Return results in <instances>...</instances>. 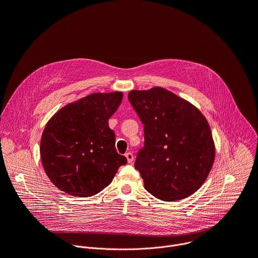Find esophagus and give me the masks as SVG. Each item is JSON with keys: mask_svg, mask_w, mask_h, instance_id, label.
<instances>
[{"mask_svg": "<svg viewBox=\"0 0 258 258\" xmlns=\"http://www.w3.org/2000/svg\"><path fill=\"white\" fill-rule=\"evenodd\" d=\"M125 157H126L128 163H132V162H133V160H134V155H133V153H131V152L125 153Z\"/></svg>", "mask_w": 258, "mask_h": 258, "instance_id": "1", "label": "esophagus"}]
</instances>
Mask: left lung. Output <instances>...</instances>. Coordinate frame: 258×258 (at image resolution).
<instances>
[{"instance_id":"obj_1","label":"left lung","mask_w":258,"mask_h":258,"mask_svg":"<svg viewBox=\"0 0 258 258\" xmlns=\"http://www.w3.org/2000/svg\"><path fill=\"white\" fill-rule=\"evenodd\" d=\"M128 100L144 124L145 146L135 167L145 189L167 202L194 194L206 180L215 158L205 116L187 100L159 87L133 90Z\"/></svg>"}]
</instances>
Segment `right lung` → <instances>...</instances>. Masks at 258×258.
I'll use <instances>...</instances> for the list:
<instances>
[{"label":"right lung","instance_id":"right-lung-1","mask_svg":"<svg viewBox=\"0 0 258 258\" xmlns=\"http://www.w3.org/2000/svg\"><path fill=\"white\" fill-rule=\"evenodd\" d=\"M122 97L121 92L91 94L62 107L47 122L41 159L59 190L78 197L94 196L126 164V158L116 152L115 134L108 125Z\"/></svg>","mask_w":258,"mask_h":258}]
</instances>
